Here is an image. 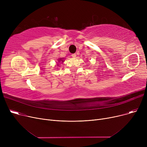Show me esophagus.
Instances as JSON below:
<instances>
[{
  "label": "esophagus",
  "mask_w": 147,
  "mask_h": 147,
  "mask_svg": "<svg viewBox=\"0 0 147 147\" xmlns=\"http://www.w3.org/2000/svg\"><path fill=\"white\" fill-rule=\"evenodd\" d=\"M71 57H72L73 58H75V57H76V53H73L72 55H71Z\"/></svg>",
  "instance_id": "1"
}]
</instances>
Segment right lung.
I'll use <instances>...</instances> for the list:
<instances>
[{"label": "right lung", "mask_w": 147, "mask_h": 147, "mask_svg": "<svg viewBox=\"0 0 147 147\" xmlns=\"http://www.w3.org/2000/svg\"><path fill=\"white\" fill-rule=\"evenodd\" d=\"M64 60H63V58H59V59H58V61H59V62H60V61L64 62Z\"/></svg>", "instance_id": "add662e5"}]
</instances>
